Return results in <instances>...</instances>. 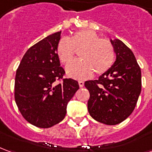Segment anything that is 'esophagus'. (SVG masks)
<instances>
[{
    "mask_svg": "<svg viewBox=\"0 0 152 152\" xmlns=\"http://www.w3.org/2000/svg\"><path fill=\"white\" fill-rule=\"evenodd\" d=\"M78 84H79L80 87H83L85 83H84V81H82V80H79V81H78Z\"/></svg>",
    "mask_w": 152,
    "mask_h": 152,
    "instance_id": "34e87169",
    "label": "esophagus"
}]
</instances>
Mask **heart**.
I'll use <instances>...</instances> for the list:
<instances>
[{
  "mask_svg": "<svg viewBox=\"0 0 152 152\" xmlns=\"http://www.w3.org/2000/svg\"><path fill=\"white\" fill-rule=\"evenodd\" d=\"M80 59L66 66L67 75L76 79L89 77L94 72L102 75L108 71L115 61V50L107 39L100 38L95 31L83 29L70 37L62 38L57 45V55L63 64H68L79 50Z\"/></svg>",
  "mask_w": 152,
  "mask_h": 152,
  "instance_id": "1",
  "label": "heart"
}]
</instances>
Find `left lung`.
Segmentation results:
<instances>
[{
	"label": "left lung",
	"mask_w": 152,
	"mask_h": 152,
	"mask_svg": "<svg viewBox=\"0 0 152 152\" xmlns=\"http://www.w3.org/2000/svg\"><path fill=\"white\" fill-rule=\"evenodd\" d=\"M116 58L98 80H88V111L95 121L108 125L121 123L134 112L142 89L141 69L134 53L121 40H111Z\"/></svg>",
	"instance_id": "1"
}]
</instances>
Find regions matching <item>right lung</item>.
<instances>
[{
    "label": "right lung",
    "mask_w": 152,
    "mask_h": 152,
    "mask_svg": "<svg viewBox=\"0 0 152 152\" xmlns=\"http://www.w3.org/2000/svg\"><path fill=\"white\" fill-rule=\"evenodd\" d=\"M61 31L48 36L30 47L18 69L15 82V99L26 121L39 128H50L63 121L66 106L79 89L73 79H63L57 45ZM62 82L56 84V81Z\"/></svg>",
    "instance_id": "1"
}]
</instances>
